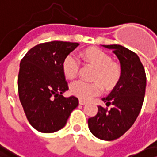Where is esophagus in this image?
Listing matches in <instances>:
<instances>
[{
	"label": "esophagus",
	"instance_id": "esophagus-1",
	"mask_svg": "<svg viewBox=\"0 0 157 157\" xmlns=\"http://www.w3.org/2000/svg\"><path fill=\"white\" fill-rule=\"evenodd\" d=\"M86 104H87L86 101L82 100V99H79V105H86Z\"/></svg>",
	"mask_w": 157,
	"mask_h": 157
}]
</instances>
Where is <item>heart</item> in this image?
<instances>
[{"mask_svg":"<svg viewBox=\"0 0 157 157\" xmlns=\"http://www.w3.org/2000/svg\"><path fill=\"white\" fill-rule=\"evenodd\" d=\"M85 62L91 64L95 70L94 79L98 80L105 88H112L117 84L121 77V71L117 65L113 64L112 58L104 51L97 48L86 49L80 54ZM79 69V61L73 55H68L62 62V70L67 78H74ZM101 90L97 82L87 83L83 80H76L71 84V91L73 95L81 99H90Z\"/></svg>","mask_w":157,"mask_h":157,"instance_id":"heart-1","label":"heart"}]
</instances>
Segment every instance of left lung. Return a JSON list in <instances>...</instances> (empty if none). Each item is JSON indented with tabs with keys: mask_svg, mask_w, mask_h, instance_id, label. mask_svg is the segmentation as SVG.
<instances>
[{
	"mask_svg": "<svg viewBox=\"0 0 157 157\" xmlns=\"http://www.w3.org/2000/svg\"><path fill=\"white\" fill-rule=\"evenodd\" d=\"M113 50L121 64V77L116 86L102 101L111 109L98 107L94 117L88 119L91 133L102 140H114L133 125L143 105L147 78L140 57L121 45H103Z\"/></svg>",
	"mask_w": 157,
	"mask_h": 157,
	"instance_id": "1",
	"label": "left lung"
}]
</instances>
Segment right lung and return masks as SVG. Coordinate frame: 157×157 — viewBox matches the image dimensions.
<instances>
[{
	"instance_id": "obj_1",
	"label": "right lung",
	"mask_w": 157,
	"mask_h": 157,
	"mask_svg": "<svg viewBox=\"0 0 157 157\" xmlns=\"http://www.w3.org/2000/svg\"><path fill=\"white\" fill-rule=\"evenodd\" d=\"M78 45L62 41L40 44L28 51L20 62L19 100L29 123L40 132L52 133L62 129L78 105L74 95H62L69 89L62 62Z\"/></svg>"
}]
</instances>
